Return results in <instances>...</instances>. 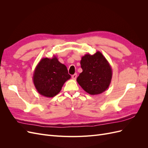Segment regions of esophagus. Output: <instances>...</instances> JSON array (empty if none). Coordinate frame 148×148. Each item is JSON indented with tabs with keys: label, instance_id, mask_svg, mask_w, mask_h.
Returning <instances> with one entry per match:
<instances>
[{
	"label": "esophagus",
	"instance_id": "1",
	"mask_svg": "<svg viewBox=\"0 0 148 148\" xmlns=\"http://www.w3.org/2000/svg\"><path fill=\"white\" fill-rule=\"evenodd\" d=\"M77 73H75L74 75H72V78L73 79H75L76 78H77Z\"/></svg>",
	"mask_w": 148,
	"mask_h": 148
}]
</instances>
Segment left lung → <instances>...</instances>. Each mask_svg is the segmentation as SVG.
Returning <instances> with one entry per match:
<instances>
[{
	"label": "left lung",
	"instance_id": "1",
	"mask_svg": "<svg viewBox=\"0 0 148 148\" xmlns=\"http://www.w3.org/2000/svg\"><path fill=\"white\" fill-rule=\"evenodd\" d=\"M82 72L77 81L89 95H96L109 88L112 77V70L108 61L99 51L82 57L80 61Z\"/></svg>",
	"mask_w": 148,
	"mask_h": 148
}]
</instances>
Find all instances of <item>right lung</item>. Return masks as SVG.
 <instances>
[{
	"label": "right lung",
	"instance_id": "add662e5",
	"mask_svg": "<svg viewBox=\"0 0 148 148\" xmlns=\"http://www.w3.org/2000/svg\"><path fill=\"white\" fill-rule=\"evenodd\" d=\"M71 78L66 66L57 57L42 58L34 71L33 81L40 95L46 97L56 96L64 84Z\"/></svg>",
	"mask_w": 148,
	"mask_h": 148
}]
</instances>
